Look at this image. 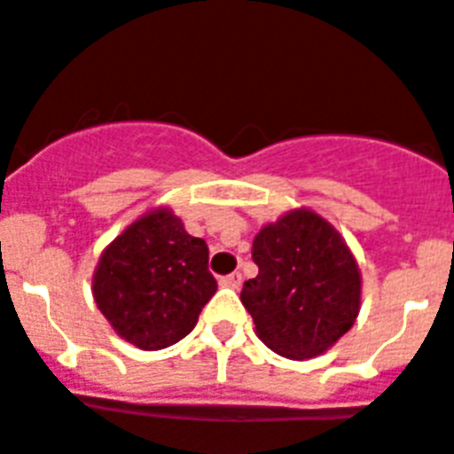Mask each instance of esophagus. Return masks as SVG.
<instances>
[{
	"label": "esophagus",
	"instance_id": "obj_1",
	"mask_svg": "<svg viewBox=\"0 0 454 454\" xmlns=\"http://www.w3.org/2000/svg\"><path fill=\"white\" fill-rule=\"evenodd\" d=\"M220 286L231 287V290H239V286H241V273L239 271L227 273V276H223V278H220Z\"/></svg>",
	"mask_w": 454,
	"mask_h": 454
}]
</instances>
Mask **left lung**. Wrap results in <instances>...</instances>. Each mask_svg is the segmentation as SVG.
<instances>
[{
    "mask_svg": "<svg viewBox=\"0 0 454 454\" xmlns=\"http://www.w3.org/2000/svg\"><path fill=\"white\" fill-rule=\"evenodd\" d=\"M260 269L241 301L262 343L290 359L332 348L359 313L357 262L339 231L317 213L299 208L267 224L253 241Z\"/></svg>",
    "mask_w": 454,
    "mask_h": 454,
    "instance_id": "obj_1",
    "label": "left lung"
}]
</instances>
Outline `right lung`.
<instances>
[{"label":"right lung","instance_id":"right-lung-1","mask_svg":"<svg viewBox=\"0 0 454 454\" xmlns=\"http://www.w3.org/2000/svg\"><path fill=\"white\" fill-rule=\"evenodd\" d=\"M218 283L208 246L167 208L145 213L101 253L92 292L120 336L144 350L185 339Z\"/></svg>","mask_w":454,"mask_h":454}]
</instances>
